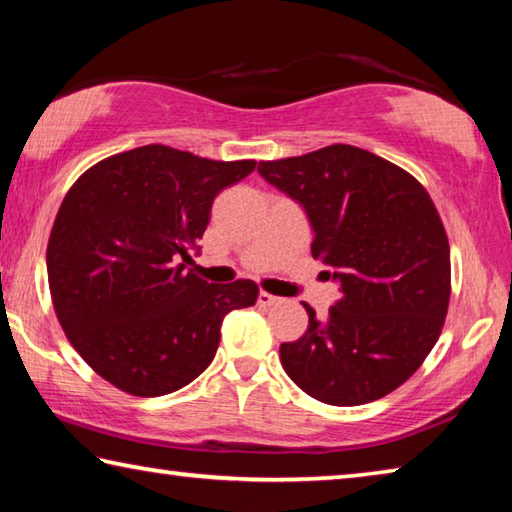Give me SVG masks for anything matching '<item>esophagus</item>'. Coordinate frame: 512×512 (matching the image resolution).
<instances>
[{
	"mask_svg": "<svg viewBox=\"0 0 512 512\" xmlns=\"http://www.w3.org/2000/svg\"><path fill=\"white\" fill-rule=\"evenodd\" d=\"M257 302H259V305H262V307H273V305H277V302H280V298L271 296V293H266V291H259Z\"/></svg>",
	"mask_w": 512,
	"mask_h": 512,
	"instance_id": "esophagus-1",
	"label": "esophagus"
}]
</instances>
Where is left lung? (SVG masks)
Wrapping results in <instances>:
<instances>
[{
  "label": "left lung",
  "instance_id": "left-lung-1",
  "mask_svg": "<svg viewBox=\"0 0 512 512\" xmlns=\"http://www.w3.org/2000/svg\"><path fill=\"white\" fill-rule=\"evenodd\" d=\"M257 173L307 214L311 255L341 291L323 320L305 305V336L280 345L284 372L334 406L395 391L436 345L449 305V244L427 189L350 144L259 162Z\"/></svg>",
  "mask_w": 512,
  "mask_h": 512
}]
</instances>
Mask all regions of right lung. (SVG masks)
Listing matches in <instances>:
<instances>
[{"mask_svg":"<svg viewBox=\"0 0 512 512\" xmlns=\"http://www.w3.org/2000/svg\"><path fill=\"white\" fill-rule=\"evenodd\" d=\"M253 169L149 144L67 192L47 246L51 298L69 343L112 386L137 397L187 386L212 363L223 318L255 305V282L185 273L214 198Z\"/></svg>","mask_w":512,"mask_h":512,"instance_id":"add662e5","label":"right lung"}]
</instances>
